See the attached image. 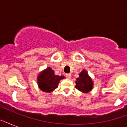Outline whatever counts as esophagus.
Returning <instances> with one entry per match:
<instances>
[{"instance_id":"obj_1","label":"esophagus","mask_w":127,"mask_h":127,"mask_svg":"<svg viewBox=\"0 0 127 127\" xmlns=\"http://www.w3.org/2000/svg\"><path fill=\"white\" fill-rule=\"evenodd\" d=\"M66 77L68 79H70L71 78V74H66Z\"/></svg>"}]
</instances>
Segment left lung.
Returning <instances> with one entry per match:
<instances>
[{"instance_id": "8db88e82", "label": "left lung", "mask_w": 127, "mask_h": 127, "mask_svg": "<svg viewBox=\"0 0 127 127\" xmlns=\"http://www.w3.org/2000/svg\"><path fill=\"white\" fill-rule=\"evenodd\" d=\"M76 88L82 93H88L92 91L94 87L92 79L85 69L79 74V77L76 80Z\"/></svg>"}]
</instances>
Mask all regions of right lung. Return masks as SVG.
<instances>
[{"instance_id":"obj_1","label":"right lung","mask_w":127,"mask_h":127,"mask_svg":"<svg viewBox=\"0 0 127 127\" xmlns=\"http://www.w3.org/2000/svg\"><path fill=\"white\" fill-rule=\"evenodd\" d=\"M64 78V76L55 75L53 70L51 67H47L39 73L37 81L40 90L45 92L50 93L57 88L60 80Z\"/></svg>"}]
</instances>
